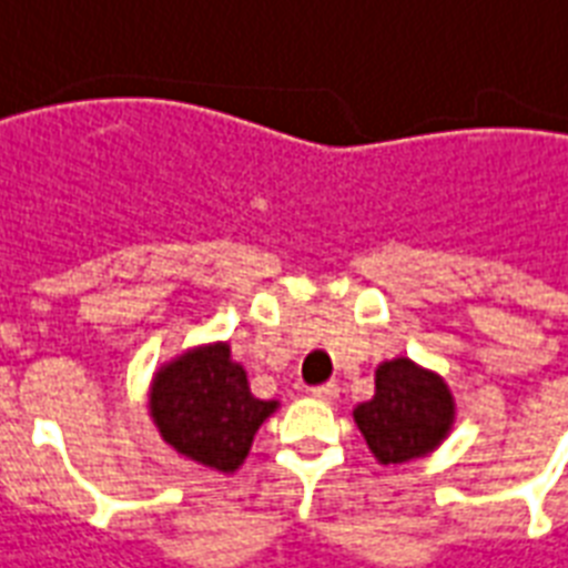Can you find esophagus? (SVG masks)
<instances>
[{
  "instance_id": "1",
  "label": "esophagus",
  "mask_w": 568,
  "mask_h": 568,
  "mask_svg": "<svg viewBox=\"0 0 568 568\" xmlns=\"http://www.w3.org/2000/svg\"><path fill=\"white\" fill-rule=\"evenodd\" d=\"M341 394V388L335 385V382H326V385H317V388H312V396L315 399H321V403H332L335 396Z\"/></svg>"
}]
</instances>
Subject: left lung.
<instances>
[{
    "instance_id": "left-lung-1",
    "label": "left lung",
    "mask_w": 568,
    "mask_h": 568,
    "mask_svg": "<svg viewBox=\"0 0 568 568\" xmlns=\"http://www.w3.org/2000/svg\"><path fill=\"white\" fill-rule=\"evenodd\" d=\"M353 419L373 458L399 467L426 458L449 437L455 396L440 373L399 356L376 367V390L353 408Z\"/></svg>"
}]
</instances>
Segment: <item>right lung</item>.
Wrapping results in <instances>:
<instances>
[{
  "instance_id": "add662e5",
  "label": "right lung",
  "mask_w": 568,
  "mask_h": 568,
  "mask_svg": "<svg viewBox=\"0 0 568 568\" xmlns=\"http://www.w3.org/2000/svg\"><path fill=\"white\" fill-rule=\"evenodd\" d=\"M276 399L251 394L247 371L230 356L227 341L183 349L156 367L149 412L156 432L178 455L233 476Z\"/></svg>"
}]
</instances>
